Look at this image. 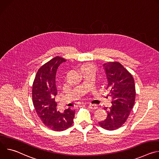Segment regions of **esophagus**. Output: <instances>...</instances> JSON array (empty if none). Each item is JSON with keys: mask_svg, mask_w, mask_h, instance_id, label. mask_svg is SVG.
Masks as SVG:
<instances>
[{"mask_svg": "<svg viewBox=\"0 0 159 159\" xmlns=\"http://www.w3.org/2000/svg\"><path fill=\"white\" fill-rule=\"evenodd\" d=\"M89 107L90 109H96L98 108V106L96 104H89Z\"/></svg>", "mask_w": 159, "mask_h": 159, "instance_id": "34e87169", "label": "esophagus"}]
</instances>
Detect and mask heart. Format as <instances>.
<instances>
[{
	"label": "heart",
	"instance_id": "b5f03b06",
	"mask_svg": "<svg viewBox=\"0 0 159 159\" xmlns=\"http://www.w3.org/2000/svg\"><path fill=\"white\" fill-rule=\"evenodd\" d=\"M90 66V65H85V66H83L81 69H80V70H82V69H84V68H85V67H87V66Z\"/></svg>",
	"mask_w": 159,
	"mask_h": 159
}]
</instances>
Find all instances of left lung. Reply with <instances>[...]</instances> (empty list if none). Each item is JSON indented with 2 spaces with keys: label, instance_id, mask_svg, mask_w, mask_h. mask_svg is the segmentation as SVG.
<instances>
[{
  "label": "left lung",
  "instance_id": "obj_1",
  "mask_svg": "<svg viewBox=\"0 0 159 159\" xmlns=\"http://www.w3.org/2000/svg\"><path fill=\"white\" fill-rule=\"evenodd\" d=\"M107 77L106 89L112 98L111 107L107 111V118L99 122L102 128L115 130L126 121L135 101L136 90L131 74L119 62L103 64Z\"/></svg>",
  "mask_w": 159,
  "mask_h": 159
}]
</instances>
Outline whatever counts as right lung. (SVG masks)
<instances>
[{"label":"right lung","instance_id":"obj_1","mask_svg":"<svg viewBox=\"0 0 159 159\" xmlns=\"http://www.w3.org/2000/svg\"><path fill=\"white\" fill-rule=\"evenodd\" d=\"M65 60L56 57L41 66L36 75L32 89L33 102L38 116L45 126L53 131H61L72 126L75 111L68 108L57 111L54 97L57 94L55 75L58 66Z\"/></svg>","mask_w":159,"mask_h":159}]
</instances>
